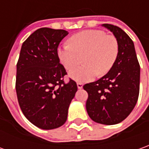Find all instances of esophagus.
<instances>
[{
    "label": "esophagus",
    "instance_id": "esophagus-1",
    "mask_svg": "<svg viewBox=\"0 0 149 149\" xmlns=\"http://www.w3.org/2000/svg\"><path fill=\"white\" fill-rule=\"evenodd\" d=\"M77 88H78V89H82L83 88L82 83H80V82L77 83Z\"/></svg>",
    "mask_w": 149,
    "mask_h": 149
}]
</instances>
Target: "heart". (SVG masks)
<instances>
[{
    "instance_id": "heart-1",
    "label": "heart",
    "mask_w": 149,
    "mask_h": 149,
    "mask_svg": "<svg viewBox=\"0 0 149 149\" xmlns=\"http://www.w3.org/2000/svg\"><path fill=\"white\" fill-rule=\"evenodd\" d=\"M58 48L57 54L67 70L77 66L83 58V66L71 71L69 77L77 82H88L98 75H105L117 60L119 47L115 36L101 30H86L72 36Z\"/></svg>"
}]
</instances>
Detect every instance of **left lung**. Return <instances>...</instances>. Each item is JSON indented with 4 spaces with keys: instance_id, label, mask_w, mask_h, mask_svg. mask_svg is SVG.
I'll use <instances>...</instances> for the list:
<instances>
[{
    "instance_id": "8db88e82",
    "label": "left lung",
    "mask_w": 149,
    "mask_h": 149,
    "mask_svg": "<svg viewBox=\"0 0 149 149\" xmlns=\"http://www.w3.org/2000/svg\"><path fill=\"white\" fill-rule=\"evenodd\" d=\"M102 26L113 32L118 42V55L112 69L103 77L86 84V111L94 121L115 125L130 115L139 93L140 67L134 42L121 28L112 24Z\"/></svg>"
}]
</instances>
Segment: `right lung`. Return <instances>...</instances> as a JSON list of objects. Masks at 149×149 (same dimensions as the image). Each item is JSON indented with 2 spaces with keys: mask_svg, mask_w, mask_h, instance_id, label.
<instances>
[{
  "mask_svg": "<svg viewBox=\"0 0 149 149\" xmlns=\"http://www.w3.org/2000/svg\"><path fill=\"white\" fill-rule=\"evenodd\" d=\"M68 32L42 28L28 36L21 47L16 75V93L20 109L38 128L52 130L67 121L68 108L77 86L67 74L58 58V46Z\"/></svg>",
  "mask_w": 149,
  "mask_h": 149,
  "instance_id": "right-lung-1",
  "label": "right lung"
}]
</instances>
